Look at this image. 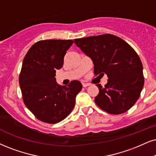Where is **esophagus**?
Listing matches in <instances>:
<instances>
[{
  "instance_id": "esophagus-1",
  "label": "esophagus",
  "mask_w": 156,
  "mask_h": 156,
  "mask_svg": "<svg viewBox=\"0 0 156 156\" xmlns=\"http://www.w3.org/2000/svg\"><path fill=\"white\" fill-rule=\"evenodd\" d=\"M82 86H83L84 87H88V86H90V84L89 83H84V82H82Z\"/></svg>"
}]
</instances>
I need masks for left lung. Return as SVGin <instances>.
<instances>
[{"label": "left lung", "instance_id": "obj_1", "mask_svg": "<svg viewBox=\"0 0 156 156\" xmlns=\"http://www.w3.org/2000/svg\"><path fill=\"white\" fill-rule=\"evenodd\" d=\"M74 43L91 58L95 75L108 77L103 87L98 84L95 102L102 110L121 114L134 105L144 85L143 64L127 43L111 34L75 39ZM99 75V76H100Z\"/></svg>", "mask_w": 156, "mask_h": 156}]
</instances>
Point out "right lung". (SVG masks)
Listing matches in <instances>:
<instances>
[{
	"instance_id": "add662e5",
	"label": "right lung",
	"mask_w": 156,
	"mask_h": 156,
	"mask_svg": "<svg viewBox=\"0 0 156 156\" xmlns=\"http://www.w3.org/2000/svg\"><path fill=\"white\" fill-rule=\"evenodd\" d=\"M73 43L71 40H40L30 48L23 60L19 81L24 103L43 122L55 124L63 120L72 112L76 96L82 90L77 80L62 87L55 77Z\"/></svg>"
}]
</instances>
